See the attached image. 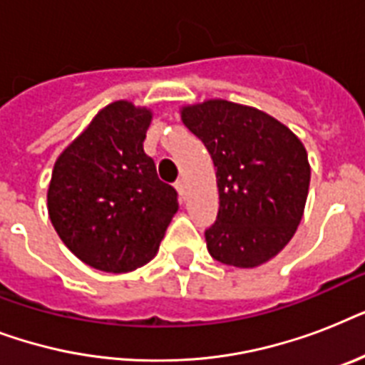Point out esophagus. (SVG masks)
I'll return each mask as SVG.
<instances>
[{
    "label": "esophagus",
    "mask_w": 365,
    "mask_h": 365,
    "mask_svg": "<svg viewBox=\"0 0 365 365\" xmlns=\"http://www.w3.org/2000/svg\"><path fill=\"white\" fill-rule=\"evenodd\" d=\"M176 189H178V193L182 195V197H185V180L183 178H180L176 182Z\"/></svg>",
    "instance_id": "esophagus-1"
}]
</instances>
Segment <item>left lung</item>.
<instances>
[{
  "mask_svg": "<svg viewBox=\"0 0 365 365\" xmlns=\"http://www.w3.org/2000/svg\"><path fill=\"white\" fill-rule=\"evenodd\" d=\"M182 121L216 166L220 210L205 231L206 248L225 265H263L303 217L311 182L305 145L274 117L227 100L185 106Z\"/></svg>",
  "mask_w": 365,
  "mask_h": 365,
  "instance_id": "obj_1",
  "label": "left lung"
}]
</instances>
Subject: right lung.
<instances>
[{"label": "right lung", "instance_id": "add662e5", "mask_svg": "<svg viewBox=\"0 0 365 365\" xmlns=\"http://www.w3.org/2000/svg\"><path fill=\"white\" fill-rule=\"evenodd\" d=\"M148 108L119 100L60 153L48 185V217L62 242L93 269L128 272L159 250L178 193L143 151Z\"/></svg>", "mask_w": 365, "mask_h": 365}]
</instances>
